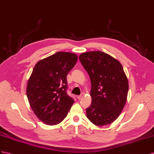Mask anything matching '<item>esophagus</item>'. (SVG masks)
<instances>
[{
  "mask_svg": "<svg viewBox=\"0 0 154 154\" xmlns=\"http://www.w3.org/2000/svg\"><path fill=\"white\" fill-rule=\"evenodd\" d=\"M84 97V94H81L80 96H77V99L80 100L82 99V97Z\"/></svg>",
  "mask_w": 154,
  "mask_h": 154,
  "instance_id": "obj_1",
  "label": "esophagus"
}]
</instances>
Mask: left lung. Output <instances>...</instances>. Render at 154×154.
Listing matches in <instances>:
<instances>
[{
	"mask_svg": "<svg viewBox=\"0 0 154 154\" xmlns=\"http://www.w3.org/2000/svg\"><path fill=\"white\" fill-rule=\"evenodd\" d=\"M91 81L92 103L86 116L94 125H107L117 119L127 100L129 84L121 63L102 51L80 54Z\"/></svg>",
	"mask_w": 154,
	"mask_h": 154,
	"instance_id": "1",
	"label": "left lung"
}]
</instances>
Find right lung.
<instances>
[{
	"label": "right lung",
	"mask_w": 154,
	"mask_h": 154,
	"mask_svg": "<svg viewBox=\"0 0 154 154\" xmlns=\"http://www.w3.org/2000/svg\"><path fill=\"white\" fill-rule=\"evenodd\" d=\"M78 57L57 52L38 61L26 86L29 104L39 120L49 125L64 119L74 100L66 93V76L75 65Z\"/></svg>",
	"instance_id": "1"
}]
</instances>
